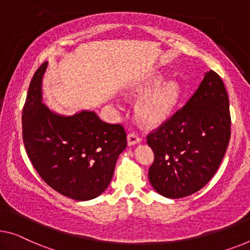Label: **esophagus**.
Masks as SVG:
<instances>
[{
  "label": "esophagus",
  "instance_id": "esophagus-1",
  "mask_svg": "<svg viewBox=\"0 0 250 250\" xmlns=\"http://www.w3.org/2000/svg\"><path fill=\"white\" fill-rule=\"evenodd\" d=\"M126 141H128V146H135V145L140 143L141 139L136 133H129L128 137H126Z\"/></svg>",
  "mask_w": 250,
  "mask_h": 250
}]
</instances>
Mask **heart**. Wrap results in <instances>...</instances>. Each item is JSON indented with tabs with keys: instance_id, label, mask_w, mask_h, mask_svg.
<instances>
[{
	"instance_id": "heart-1",
	"label": "heart",
	"mask_w": 250,
	"mask_h": 250,
	"mask_svg": "<svg viewBox=\"0 0 250 250\" xmlns=\"http://www.w3.org/2000/svg\"><path fill=\"white\" fill-rule=\"evenodd\" d=\"M163 80L161 75L151 76L132 85L128 91L130 95H144L137 105V114L140 121L148 126L161 125L168 120L180 100V83L168 80L162 83Z\"/></svg>"
}]
</instances>
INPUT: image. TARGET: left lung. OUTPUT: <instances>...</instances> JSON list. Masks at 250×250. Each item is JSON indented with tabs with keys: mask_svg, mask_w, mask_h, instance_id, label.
Segmentation results:
<instances>
[{
	"mask_svg": "<svg viewBox=\"0 0 250 250\" xmlns=\"http://www.w3.org/2000/svg\"><path fill=\"white\" fill-rule=\"evenodd\" d=\"M230 124L225 85L217 73L208 70L185 105L147 137L155 154L148 172L155 191L181 199L202 188L226 154Z\"/></svg>",
	"mask_w": 250,
	"mask_h": 250,
	"instance_id": "left-lung-1",
	"label": "left lung"
}]
</instances>
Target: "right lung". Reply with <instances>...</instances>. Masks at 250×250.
Masks as SVG:
<instances>
[{
    "instance_id": "right-lung-1",
    "label": "right lung",
    "mask_w": 250,
    "mask_h": 250,
    "mask_svg": "<svg viewBox=\"0 0 250 250\" xmlns=\"http://www.w3.org/2000/svg\"><path fill=\"white\" fill-rule=\"evenodd\" d=\"M48 62L30 83L22 114L23 143L33 167L46 183L76 201L95 199L112 180L115 163L126 147L124 126L102 121L94 111L57 113L43 103Z\"/></svg>"
}]
</instances>
